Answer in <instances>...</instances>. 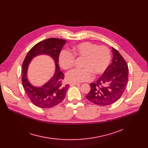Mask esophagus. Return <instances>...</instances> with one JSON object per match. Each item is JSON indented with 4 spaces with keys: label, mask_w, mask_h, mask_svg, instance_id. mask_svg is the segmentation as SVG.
I'll return each instance as SVG.
<instances>
[{
    "label": "esophagus",
    "mask_w": 148,
    "mask_h": 148,
    "mask_svg": "<svg viewBox=\"0 0 148 148\" xmlns=\"http://www.w3.org/2000/svg\"><path fill=\"white\" fill-rule=\"evenodd\" d=\"M80 84L78 83H70V86L72 87V86H79Z\"/></svg>",
    "instance_id": "esophagus-1"
}]
</instances>
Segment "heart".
<instances>
[{
  "instance_id": "obj_1",
  "label": "heart",
  "mask_w": 148,
  "mask_h": 148,
  "mask_svg": "<svg viewBox=\"0 0 148 148\" xmlns=\"http://www.w3.org/2000/svg\"><path fill=\"white\" fill-rule=\"evenodd\" d=\"M71 52L62 50L60 52L58 61L64 70L71 68L75 62V57H83L82 69H74L66 74V79L70 82L78 83L91 79L92 74H102L108 68L111 55L110 49L106 46H98L90 42H83L73 46Z\"/></svg>"
}]
</instances>
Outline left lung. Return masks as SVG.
I'll return each instance as SVG.
<instances>
[{
    "mask_svg": "<svg viewBox=\"0 0 148 148\" xmlns=\"http://www.w3.org/2000/svg\"><path fill=\"white\" fill-rule=\"evenodd\" d=\"M111 64L95 82L91 83V90L86 98L91 102L106 106L118 101L123 93L128 80V65L122 56L112 47Z\"/></svg>",
    "mask_w": 148,
    "mask_h": 148,
    "instance_id": "left-lung-1",
    "label": "left lung"
}]
</instances>
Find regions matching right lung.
<instances>
[{
  "mask_svg": "<svg viewBox=\"0 0 148 148\" xmlns=\"http://www.w3.org/2000/svg\"><path fill=\"white\" fill-rule=\"evenodd\" d=\"M66 40L50 38L34 45L28 52L22 64V84L25 91L36 106L41 108H49L56 106L64 99L69 85H62L64 75L60 70L58 57ZM45 54L51 56L56 64V70L49 81L41 87H35L27 78V70L32 59L39 55Z\"/></svg>",
  "mask_w": 148,
  "mask_h": 148,
  "instance_id": "obj_1",
  "label": "right lung"
}]
</instances>
